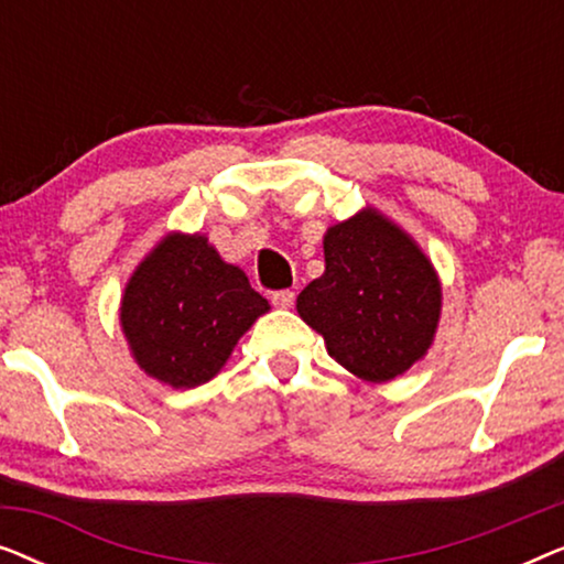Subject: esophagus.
I'll return each mask as SVG.
<instances>
[{"instance_id": "34e87169", "label": "esophagus", "mask_w": 564, "mask_h": 564, "mask_svg": "<svg viewBox=\"0 0 564 564\" xmlns=\"http://www.w3.org/2000/svg\"><path fill=\"white\" fill-rule=\"evenodd\" d=\"M272 303L276 307H290L295 303V292L292 290H280V292H272Z\"/></svg>"}]
</instances>
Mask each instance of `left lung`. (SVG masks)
<instances>
[{
	"instance_id": "1",
	"label": "left lung",
	"mask_w": 564,
	"mask_h": 564,
	"mask_svg": "<svg viewBox=\"0 0 564 564\" xmlns=\"http://www.w3.org/2000/svg\"><path fill=\"white\" fill-rule=\"evenodd\" d=\"M323 253L326 272L300 292V318L361 380L403 375L434 341L442 288L431 261L375 210L328 228Z\"/></svg>"
}]
</instances>
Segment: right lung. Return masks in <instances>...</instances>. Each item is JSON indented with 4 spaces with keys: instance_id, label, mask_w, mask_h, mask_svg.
Returning <instances> with one entry per match:
<instances>
[{
    "instance_id": "right-lung-1",
    "label": "right lung",
    "mask_w": 564,
    "mask_h": 564,
    "mask_svg": "<svg viewBox=\"0 0 564 564\" xmlns=\"http://www.w3.org/2000/svg\"><path fill=\"white\" fill-rule=\"evenodd\" d=\"M269 303L205 236H169L130 276L120 323L145 375L197 388L220 372Z\"/></svg>"
}]
</instances>
